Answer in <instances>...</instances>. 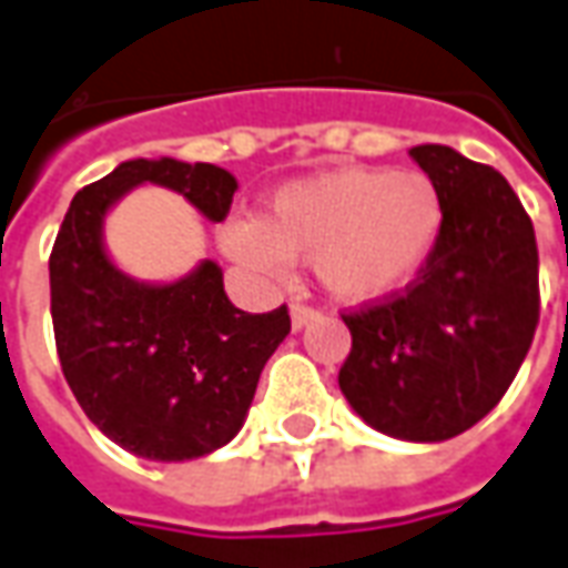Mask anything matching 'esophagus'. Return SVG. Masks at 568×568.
Here are the masks:
<instances>
[{
    "label": "esophagus",
    "mask_w": 568,
    "mask_h": 568,
    "mask_svg": "<svg viewBox=\"0 0 568 568\" xmlns=\"http://www.w3.org/2000/svg\"><path fill=\"white\" fill-rule=\"evenodd\" d=\"M316 316H320V311L311 307V304H304V301H295V304H292V325H295V328H304V325L311 323V320H316Z\"/></svg>",
    "instance_id": "34e87169"
}]
</instances>
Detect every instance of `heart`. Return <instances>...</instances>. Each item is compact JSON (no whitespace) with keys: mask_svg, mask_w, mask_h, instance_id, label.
Segmentation results:
<instances>
[{"mask_svg":"<svg viewBox=\"0 0 568 568\" xmlns=\"http://www.w3.org/2000/svg\"><path fill=\"white\" fill-rule=\"evenodd\" d=\"M439 227L443 202L430 178L347 169L280 190L267 227L236 217L221 230V245L257 273H280L288 255L316 257L332 295L378 301L424 271Z\"/></svg>","mask_w":568,"mask_h":568,"instance_id":"obj_1","label":"heart"}]
</instances>
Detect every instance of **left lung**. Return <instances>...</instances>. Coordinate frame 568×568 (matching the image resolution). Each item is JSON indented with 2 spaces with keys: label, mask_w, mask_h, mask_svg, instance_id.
<instances>
[{
  "label": "left lung",
  "mask_w": 568,
  "mask_h": 568,
  "mask_svg": "<svg viewBox=\"0 0 568 568\" xmlns=\"http://www.w3.org/2000/svg\"><path fill=\"white\" fill-rule=\"evenodd\" d=\"M434 181L443 227L424 271L341 313V394L381 434L439 443L486 418L532 347L541 295L532 217L491 165L452 146L408 150Z\"/></svg>",
  "instance_id": "8db88e82"
}]
</instances>
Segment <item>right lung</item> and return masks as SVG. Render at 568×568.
Masks as SVG:
<instances>
[{
	"mask_svg": "<svg viewBox=\"0 0 568 568\" xmlns=\"http://www.w3.org/2000/svg\"><path fill=\"white\" fill-rule=\"evenodd\" d=\"M184 193L224 221L236 178L209 162L132 160L82 187L49 257L51 323L63 378L91 424L150 462L221 449L243 427L261 368L292 328L288 307L245 313L230 304L217 264L172 285H144L110 264L106 209L134 184Z\"/></svg>",
	"mask_w": 568,
	"mask_h": 568,
	"instance_id": "add662e5",
	"label": "right lung"
}]
</instances>
